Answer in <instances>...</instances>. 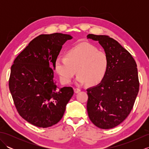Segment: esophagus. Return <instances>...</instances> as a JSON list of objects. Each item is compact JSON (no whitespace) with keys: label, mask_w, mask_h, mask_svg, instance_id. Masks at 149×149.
Here are the masks:
<instances>
[{"label":"esophagus","mask_w":149,"mask_h":149,"mask_svg":"<svg viewBox=\"0 0 149 149\" xmlns=\"http://www.w3.org/2000/svg\"><path fill=\"white\" fill-rule=\"evenodd\" d=\"M81 90L79 89V88H74V92L75 93H78L79 92H80Z\"/></svg>","instance_id":"34e87169"}]
</instances>
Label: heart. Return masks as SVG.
Segmentation results:
<instances>
[{"mask_svg":"<svg viewBox=\"0 0 149 149\" xmlns=\"http://www.w3.org/2000/svg\"><path fill=\"white\" fill-rule=\"evenodd\" d=\"M55 68L62 83L68 84L77 72L76 81L95 86L102 83L108 69V59L103 52L89 43H81L70 48L65 57L58 56Z\"/></svg>","mask_w":149,"mask_h":149,"instance_id":"obj_1","label":"heart"}]
</instances>
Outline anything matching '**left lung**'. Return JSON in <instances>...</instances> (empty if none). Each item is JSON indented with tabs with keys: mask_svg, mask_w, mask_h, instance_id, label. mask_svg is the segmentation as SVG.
Listing matches in <instances>:
<instances>
[{
	"mask_svg": "<svg viewBox=\"0 0 149 149\" xmlns=\"http://www.w3.org/2000/svg\"><path fill=\"white\" fill-rule=\"evenodd\" d=\"M88 39L99 42L108 59L105 78L87 89V111L93 124L103 129L116 127L127 118L139 91L137 65L120 44L106 35L89 34Z\"/></svg>",
	"mask_w": 149,
	"mask_h": 149,
	"instance_id": "obj_1",
	"label": "left lung"
}]
</instances>
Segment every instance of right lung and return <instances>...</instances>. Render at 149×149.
<instances>
[{"label":"right lung","mask_w":149,"mask_h":149,"mask_svg":"<svg viewBox=\"0 0 149 149\" xmlns=\"http://www.w3.org/2000/svg\"><path fill=\"white\" fill-rule=\"evenodd\" d=\"M70 34H41L20 52L11 68L9 88L18 112L38 127L56 124L74 95L72 87L58 88L54 79L55 60ZM53 68L52 69V68Z\"/></svg>","instance_id":"1"}]
</instances>
